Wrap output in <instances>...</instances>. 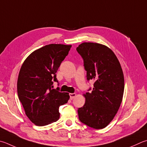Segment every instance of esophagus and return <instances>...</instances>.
<instances>
[{"label": "esophagus", "instance_id": "obj_1", "mask_svg": "<svg viewBox=\"0 0 147 147\" xmlns=\"http://www.w3.org/2000/svg\"><path fill=\"white\" fill-rule=\"evenodd\" d=\"M69 96H70V99L73 100L76 97V94H75V93H70V94H69Z\"/></svg>", "mask_w": 147, "mask_h": 147}]
</instances>
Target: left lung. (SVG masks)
Listing matches in <instances>:
<instances>
[{"label":"left lung","mask_w":147,"mask_h":147,"mask_svg":"<svg viewBox=\"0 0 147 147\" xmlns=\"http://www.w3.org/2000/svg\"><path fill=\"white\" fill-rule=\"evenodd\" d=\"M76 50L84 60L87 80L94 81L92 91L84 94L85 103L78 109L79 119L93 129H103L113 119L122 101L124 76L121 65L113 51L104 45L84 42Z\"/></svg>","instance_id":"8db88e82"}]
</instances>
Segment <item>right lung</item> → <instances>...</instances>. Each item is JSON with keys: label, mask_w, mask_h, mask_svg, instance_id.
<instances>
[{"label": "right lung", "mask_w": 147, "mask_h": 147, "mask_svg": "<svg viewBox=\"0 0 147 147\" xmlns=\"http://www.w3.org/2000/svg\"><path fill=\"white\" fill-rule=\"evenodd\" d=\"M71 45L49 44L36 49L24 62L17 81L18 98L30 121L45 126L60 118L59 107L67 103L69 93L61 92L56 73L71 49Z\"/></svg>", "instance_id": "add662e5"}]
</instances>
